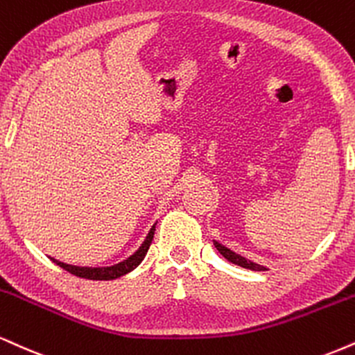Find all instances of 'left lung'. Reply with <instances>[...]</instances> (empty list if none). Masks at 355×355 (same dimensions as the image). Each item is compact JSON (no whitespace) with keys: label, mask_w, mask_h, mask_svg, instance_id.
Returning <instances> with one entry per match:
<instances>
[{"label":"left lung","mask_w":355,"mask_h":355,"mask_svg":"<svg viewBox=\"0 0 355 355\" xmlns=\"http://www.w3.org/2000/svg\"><path fill=\"white\" fill-rule=\"evenodd\" d=\"M213 245H215L216 250L220 251L221 256H225L226 259H228L230 263L233 264H238V266L241 268H246V270H253V271H266V266H261V264L258 263H253L251 259L245 258V256L234 253V251L230 250V248H226L225 245H221V243H218L216 240H213Z\"/></svg>","instance_id":"obj_1"}]
</instances>
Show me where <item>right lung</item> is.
I'll return each mask as SVG.
<instances>
[{
    "label": "right lung",
    "instance_id": "obj_1",
    "mask_svg": "<svg viewBox=\"0 0 355 355\" xmlns=\"http://www.w3.org/2000/svg\"><path fill=\"white\" fill-rule=\"evenodd\" d=\"M155 225L157 223L152 225V228L148 230L147 236H145V240L142 241V245L139 246V250H137L134 254H130L129 258L123 259V261H121V263L112 264V266H104V268L72 266V264L61 263V261H58V259H54V258H51V259H53V261L58 264V266H61L62 270L69 271L71 275H74V276L84 277V279H92V281L117 279V277H121L123 275H129L130 271H134L135 268L144 261L145 254H147L148 248H150V243L153 240V233H155Z\"/></svg>",
    "mask_w": 355,
    "mask_h": 355
}]
</instances>
